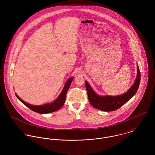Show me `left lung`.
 <instances>
[{"mask_svg":"<svg viewBox=\"0 0 155 155\" xmlns=\"http://www.w3.org/2000/svg\"><path fill=\"white\" fill-rule=\"evenodd\" d=\"M140 71L137 66V76L133 86L126 93L119 96H99L85 81V87L91 105L97 109L104 111H111L118 109L136 94L140 85Z\"/></svg>","mask_w":155,"mask_h":155,"instance_id":"left-lung-1","label":"left lung"}]
</instances>
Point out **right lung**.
Returning a JSON list of instances; mask_svg holds the SVG:
<instances>
[{"mask_svg": "<svg viewBox=\"0 0 155 155\" xmlns=\"http://www.w3.org/2000/svg\"><path fill=\"white\" fill-rule=\"evenodd\" d=\"M73 79V78H70L67 81L66 83L65 84V86L63 89L61 93L59 95V97L57 98L55 101H54L53 103L46 104L42 106H33L31 104H29L25 101H24L21 100L16 94L17 97L22 102V103L25 105L27 107H28L31 110L34 111L36 113H49L54 111L58 110L60 109L62 106L64 105L66 100V96L68 88H70V86L71 85V83Z\"/></svg>", "mask_w": 155, "mask_h": 155, "instance_id": "obj_1", "label": "right lung"}]
</instances>
